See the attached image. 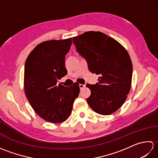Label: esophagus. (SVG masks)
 Masks as SVG:
<instances>
[{
    "mask_svg": "<svg viewBox=\"0 0 158 158\" xmlns=\"http://www.w3.org/2000/svg\"><path fill=\"white\" fill-rule=\"evenodd\" d=\"M79 88H80V89H83L85 87V85H83V84H79Z\"/></svg>",
    "mask_w": 158,
    "mask_h": 158,
    "instance_id": "obj_1",
    "label": "esophagus"
}]
</instances>
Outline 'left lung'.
<instances>
[{"mask_svg":"<svg viewBox=\"0 0 158 158\" xmlns=\"http://www.w3.org/2000/svg\"><path fill=\"white\" fill-rule=\"evenodd\" d=\"M77 52L84 57L89 71L99 75L98 83L88 84L87 98L97 113L110 115L125 102L130 90L132 63L124 47L99 31H88L73 38Z\"/></svg>","mask_w":158,"mask_h":158,"instance_id":"8db88e82","label":"left lung"}]
</instances>
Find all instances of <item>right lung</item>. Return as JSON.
I'll use <instances>...</instances> for the list:
<instances>
[{"instance_id": "right-lung-1", "label": "right lung", "mask_w": 158, "mask_h": 158, "mask_svg": "<svg viewBox=\"0 0 158 158\" xmlns=\"http://www.w3.org/2000/svg\"><path fill=\"white\" fill-rule=\"evenodd\" d=\"M72 39L50 40L39 43L26 60L23 85L32 109L50 123L64 122L71 113L79 94V83L64 87L57 81L66 75L65 56Z\"/></svg>"}]
</instances>
